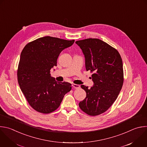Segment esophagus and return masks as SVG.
I'll use <instances>...</instances> for the list:
<instances>
[{
    "instance_id": "1",
    "label": "esophagus",
    "mask_w": 147,
    "mask_h": 147,
    "mask_svg": "<svg viewBox=\"0 0 147 147\" xmlns=\"http://www.w3.org/2000/svg\"><path fill=\"white\" fill-rule=\"evenodd\" d=\"M72 85H73V86L75 89H78V88H80V85H78V84H72Z\"/></svg>"
}]
</instances>
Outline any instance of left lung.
<instances>
[{
	"instance_id": "1",
	"label": "left lung",
	"mask_w": 147,
	"mask_h": 147,
	"mask_svg": "<svg viewBox=\"0 0 147 147\" xmlns=\"http://www.w3.org/2000/svg\"><path fill=\"white\" fill-rule=\"evenodd\" d=\"M85 58L86 71L93 72V86L81 87L86 93L79 107L90 116L106 111L117 99L123 83V63L118 51L98 38H86L76 41Z\"/></svg>"
}]
</instances>
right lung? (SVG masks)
I'll return each instance as SVG.
<instances>
[{
    "mask_svg": "<svg viewBox=\"0 0 147 147\" xmlns=\"http://www.w3.org/2000/svg\"><path fill=\"white\" fill-rule=\"evenodd\" d=\"M74 40L45 36L28 43L22 50L17 70L18 82L29 105L36 111L49 114L60 106L71 84L58 82L51 76L57 59Z\"/></svg>",
    "mask_w": 147,
    "mask_h": 147,
    "instance_id": "add662e5",
    "label": "right lung"
}]
</instances>
